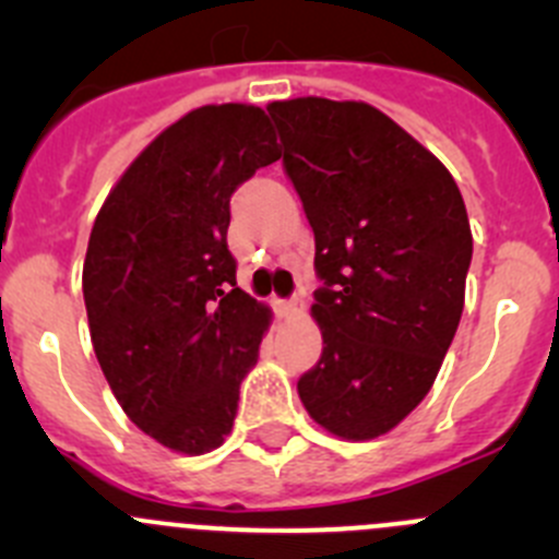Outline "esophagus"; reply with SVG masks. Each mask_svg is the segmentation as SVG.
<instances>
[{"instance_id":"obj_1","label":"esophagus","mask_w":559,"mask_h":559,"mask_svg":"<svg viewBox=\"0 0 559 559\" xmlns=\"http://www.w3.org/2000/svg\"><path fill=\"white\" fill-rule=\"evenodd\" d=\"M278 311H281V316H297V313H302V300H300V297H292V300L278 302Z\"/></svg>"}]
</instances>
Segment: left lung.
I'll return each mask as SVG.
<instances>
[{"mask_svg": "<svg viewBox=\"0 0 559 559\" xmlns=\"http://www.w3.org/2000/svg\"><path fill=\"white\" fill-rule=\"evenodd\" d=\"M316 238L321 359L297 381L316 425L370 441L425 400L465 306L473 235L452 173L368 103L267 105Z\"/></svg>", "mask_w": 559, "mask_h": 559, "instance_id": "1", "label": "left lung"}]
</instances>
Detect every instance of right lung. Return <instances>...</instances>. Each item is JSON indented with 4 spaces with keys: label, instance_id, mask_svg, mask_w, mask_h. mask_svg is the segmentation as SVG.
Listing matches in <instances>:
<instances>
[{
    "label": "right lung",
    "instance_id": "obj_1",
    "mask_svg": "<svg viewBox=\"0 0 559 559\" xmlns=\"http://www.w3.org/2000/svg\"><path fill=\"white\" fill-rule=\"evenodd\" d=\"M281 159L257 105H205L151 140L97 213L83 262L94 354L123 414L180 454L233 432L270 308L235 281L229 197Z\"/></svg>",
    "mask_w": 559,
    "mask_h": 559
}]
</instances>
